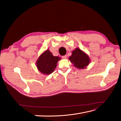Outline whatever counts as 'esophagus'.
<instances>
[{"label": "esophagus", "mask_w": 121, "mask_h": 121, "mask_svg": "<svg viewBox=\"0 0 121 121\" xmlns=\"http://www.w3.org/2000/svg\"><path fill=\"white\" fill-rule=\"evenodd\" d=\"M66 58H67V56L66 55H65V56H62V59H66Z\"/></svg>", "instance_id": "1"}]
</instances>
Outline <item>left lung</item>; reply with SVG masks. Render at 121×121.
<instances>
[{
	"mask_svg": "<svg viewBox=\"0 0 121 121\" xmlns=\"http://www.w3.org/2000/svg\"><path fill=\"white\" fill-rule=\"evenodd\" d=\"M69 60L74 66L78 69L86 68L90 62L89 56L79 48H76L73 51Z\"/></svg>",
	"mask_w": 121,
	"mask_h": 121,
	"instance_id": "8db88e82",
	"label": "left lung"
}]
</instances>
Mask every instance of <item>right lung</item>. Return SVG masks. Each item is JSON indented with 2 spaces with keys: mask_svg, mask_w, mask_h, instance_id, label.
<instances>
[{
  "mask_svg": "<svg viewBox=\"0 0 121 121\" xmlns=\"http://www.w3.org/2000/svg\"><path fill=\"white\" fill-rule=\"evenodd\" d=\"M60 59L58 56H53L49 50H47L38 58L36 62L37 67L43 74H51L56 69L58 61Z\"/></svg>",
  "mask_w": 121,
  "mask_h": 121,
  "instance_id": "add662e5",
  "label": "right lung"
}]
</instances>
